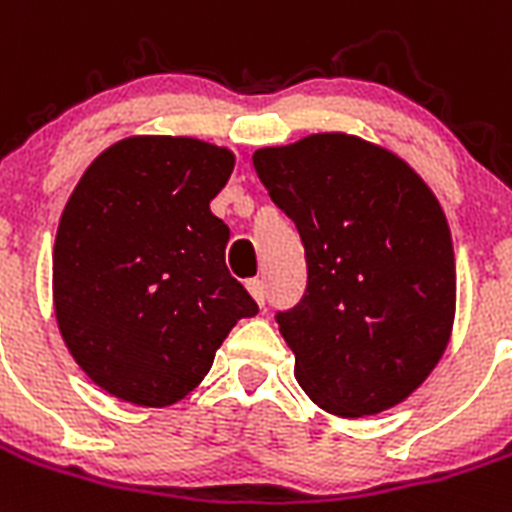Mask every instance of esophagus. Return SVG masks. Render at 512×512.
<instances>
[{
    "instance_id": "obj_1",
    "label": "esophagus",
    "mask_w": 512,
    "mask_h": 512,
    "mask_svg": "<svg viewBox=\"0 0 512 512\" xmlns=\"http://www.w3.org/2000/svg\"><path fill=\"white\" fill-rule=\"evenodd\" d=\"M247 291L252 293V299H255L257 304L265 306V283H262L260 278H252V281H247Z\"/></svg>"
}]
</instances>
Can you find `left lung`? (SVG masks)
<instances>
[{"label":"left lung","instance_id":"left-lung-1","mask_svg":"<svg viewBox=\"0 0 512 512\" xmlns=\"http://www.w3.org/2000/svg\"><path fill=\"white\" fill-rule=\"evenodd\" d=\"M252 164L304 244V296L275 314L296 381L332 415L389 410L451 337L456 262L441 203L402 159L345 133L260 149Z\"/></svg>","mask_w":512,"mask_h":512}]
</instances>
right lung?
Returning <instances> with one entry per match:
<instances>
[{
  "mask_svg": "<svg viewBox=\"0 0 512 512\" xmlns=\"http://www.w3.org/2000/svg\"><path fill=\"white\" fill-rule=\"evenodd\" d=\"M234 154L185 136H133L87 167L53 244V306L66 348L113 397L180 402L257 304L224 262L211 201Z\"/></svg>",
  "mask_w": 512,
  "mask_h": 512,
  "instance_id": "add662e5",
  "label": "right lung"
}]
</instances>
